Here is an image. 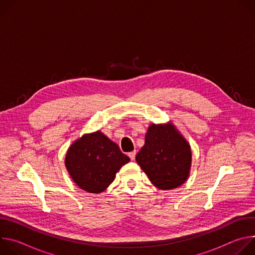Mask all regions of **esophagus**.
Listing matches in <instances>:
<instances>
[{"mask_svg":"<svg viewBox=\"0 0 255 255\" xmlns=\"http://www.w3.org/2000/svg\"><path fill=\"white\" fill-rule=\"evenodd\" d=\"M135 155H136V151L134 150V151H131V152H129L128 153V156L130 157V159L131 160H134L135 159Z\"/></svg>","mask_w":255,"mask_h":255,"instance_id":"esophagus-1","label":"esophagus"}]
</instances>
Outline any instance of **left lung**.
I'll list each match as a JSON object with an SVG mask.
<instances>
[{
    "label": "left lung",
    "mask_w": 255,
    "mask_h": 255,
    "mask_svg": "<svg viewBox=\"0 0 255 255\" xmlns=\"http://www.w3.org/2000/svg\"><path fill=\"white\" fill-rule=\"evenodd\" d=\"M136 161L155 187L174 189L183 185L189 176L191 147L172 125L152 124Z\"/></svg>",
    "instance_id": "obj_1"
}]
</instances>
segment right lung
<instances>
[{
  "mask_svg": "<svg viewBox=\"0 0 255 255\" xmlns=\"http://www.w3.org/2000/svg\"><path fill=\"white\" fill-rule=\"evenodd\" d=\"M130 158L102 132L86 134L68 148L65 166L75 183L88 193H102Z\"/></svg>",
  "mask_w": 255,
  "mask_h": 255,
  "instance_id": "1",
  "label": "right lung"
}]
</instances>
